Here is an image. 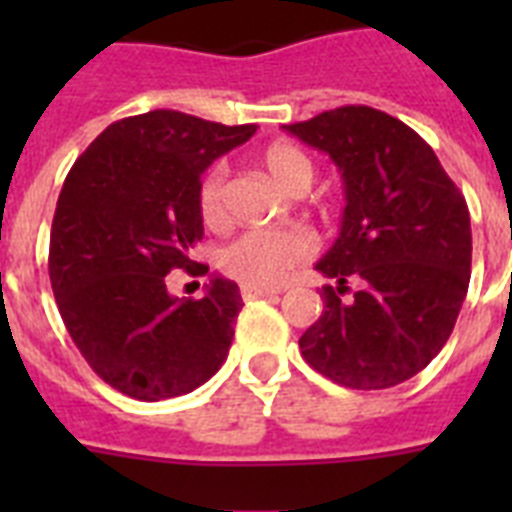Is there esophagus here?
I'll return each mask as SVG.
<instances>
[{
  "label": "esophagus",
  "instance_id": "esophagus-1",
  "mask_svg": "<svg viewBox=\"0 0 512 512\" xmlns=\"http://www.w3.org/2000/svg\"><path fill=\"white\" fill-rule=\"evenodd\" d=\"M273 295H279V289L241 284V297H244V300H260V297H273Z\"/></svg>",
  "mask_w": 512,
  "mask_h": 512
}]
</instances>
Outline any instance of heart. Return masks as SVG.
<instances>
[{
	"instance_id": "1",
	"label": "heart",
	"mask_w": 512,
	"mask_h": 512,
	"mask_svg": "<svg viewBox=\"0 0 512 512\" xmlns=\"http://www.w3.org/2000/svg\"><path fill=\"white\" fill-rule=\"evenodd\" d=\"M263 167L287 191H305L313 180V162L303 148L292 143H273L263 151ZM199 215L209 228H220L228 217L225 209V167L212 164L199 183ZM316 252V239L303 228H252L223 247L217 263L220 271L241 284L276 287Z\"/></svg>"
}]
</instances>
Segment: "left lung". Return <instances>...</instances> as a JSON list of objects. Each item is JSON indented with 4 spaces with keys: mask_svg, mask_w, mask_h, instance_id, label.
<instances>
[{
    "mask_svg": "<svg viewBox=\"0 0 512 512\" xmlns=\"http://www.w3.org/2000/svg\"><path fill=\"white\" fill-rule=\"evenodd\" d=\"M287 130L332 156L345 183L340 236L316 265L337 287L321 292L303 358L345 388H393L438 356L468 295L465 196L433 148L377 108L342 106ZM348 278L359 289L345 298Z\"/></svg>",
    "mask_w": 512,
    "mask_h": 512,
    "instance_id": "8db88e82",
    "label": "left lung"
}]
</instances>
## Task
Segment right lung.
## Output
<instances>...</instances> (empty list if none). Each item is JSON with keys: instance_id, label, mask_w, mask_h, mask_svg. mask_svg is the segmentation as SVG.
<instances>
[{"instance_id": "right-lung-1", "label": "right lung", "mask_w": 512, "mask_h": 512, "mask_svg": "<svg viewBox=\"0 0 512 512\" xmlns=\"http://www.w3.org/2000/svg\"><path fill=\"white\" fill-rule=\"evenodd\" d=\"M255 130L159 108L106 127L68 172L52 217V292L84 361L124 396L191 393L228 356L239 287L215 276L201 300H177L167 273L209 271L191 260L204 236L201 175Z\"/></svg>"}]
</instances>
